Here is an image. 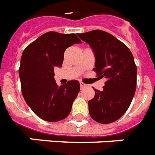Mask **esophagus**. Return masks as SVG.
<instances>
[{
    "mask_svg": "<svg viewBox=\"0 0 155 155\" xmlns=\"http://www.w3.org/2000/svg\"><path fill=\"white\" fill-rule=\"evenodd\" d=\"M80 87H81V88H84V87H87V85L85 84L84 83L80 82Z\"/></svg>",
    "mask_w": 155,
    "mask_h": 155,
    "instance_id": "esophagus-1",
    "label": "esophagus"
}]
</instances>
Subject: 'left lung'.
<instances>
[{
	"mask_svg": "<svg viewBox=\"0 0 155 155\" xmlns=\"http://www.w3.org/2000/svg\"><path fill=\"white\" fill-rule=\"evenodd\" d=\"M93 50V71L106 81L103 90L95 89L88 101L91 117L101 124L114 122L124 115L132 102L137 85V66L130 50L113 35L101 30L79 34Z\"/></svg>",
	"mask_w": 155,
	"mask_h": 155,
	"instance_id": "8db88e82",
	"label": "left lung"
}]
</instances>
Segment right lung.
I'll return each instance as SVG.
<instances>
[{"mask_svg": "<svg viewBox=\"0 0 155 155\" xmlns=\"http://www.w3.org/2000/svg\"><path fill=\"white\" fill-rule=\"evenodd\" d=\"M81 42L75 34L50 31L28 45L21 58L19 76L25 102L41 119L56 122L65 119L80 92L78 80L58 87L54 68L62 67L64 51Z\"/></svg>", "mask_w": 155, "mask_h": 155, "instance_id": "1", "label": "right lung"}]
</instances>
